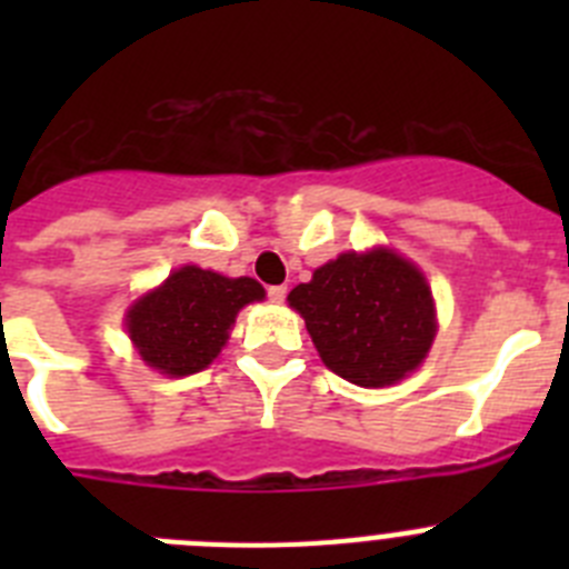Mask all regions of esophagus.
I'll use <instances>...</instances> for the list:
<instances>
[{"label":"esophagus","mask_w":569,"mask_h":569,"mask_svg":"<svg viewBox=\"0 0 569 569\" xmlns=\"http://www.w3.org/2000/svg\"><path fill=\"white\" fill-rule=\"evenodd\" d=\"M268 299L273 301V305H281V301L288 299V288H284V284H273V288H268Z\"/></svg>","instance_id":"esophagus-1"}]
</instances>
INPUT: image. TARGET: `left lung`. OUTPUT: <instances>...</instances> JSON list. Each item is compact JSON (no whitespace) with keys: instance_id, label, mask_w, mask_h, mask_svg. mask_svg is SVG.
Returning a JSON list of instances; mask_svg holds the SVG:
<instances>
[{"instance_id":"1","label":"left lung","mask_w":569,"mask_h":569,"mask_svg":"<svg viewBox=\"0 0 569 569\" xmlns=\"http://www.w3.org/2000/svg\"><path fill=\"white\" fill-rule=\"evenodd\" d=\"M321 361L359 387L413 373L436 339V305L425 273L387 248L341 253L290 290Z\"/></svg>"}]
</instances>
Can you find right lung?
<instances>
[{
  "mask_svg": "<svg viewBox=\"0 0 569 569\" xmlns=\"http://www.w3.org/2000/svg\"><path fill=\"white\" fill-rule=\"evenodd\" d=\"M261 299L264 288L250 276L228 279L184 264L136 299L124 325L144 365L164 376H190L222 353L236 313Z\"/></svg>",
  "mask_w": 569,
  "mask_h": 569,
  "instance_id": "right-lung-1",
  "label": "right lung"
}]
</instances>
